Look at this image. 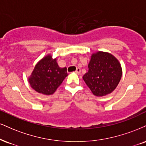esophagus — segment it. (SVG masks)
<instances>
[{
  "label": "esophagus",
  "instance_id": "obj_1",
  "mask_svg": "<svg viewBox=\"0 0 146 146\" xmlns=\"http://www.w3.org/2000/svg\"><path fill=\"white\" fill-rule=\"evenodd\" d=\"M80 72H81V69H80V68H77L76 71H75V73H76L77 74L80 75Z\"/></svg>",
  "mask_w": 146,
  "mask_h": 146
}]
</instances>
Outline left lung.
Wrapping results in <instances>:
<instances>
[{
    "instance_id": "8db88e82",
    "label": "left lung",
    "mask_w": 146,
    "mask_h": 146,
    "mask_svg": "<svg viewBox=\"0 0 146 146\" xmlns=\"http://www.w3.org/2000/svg\"><path fill=\"white\" fill-rule=\"evenodd\" d=\"M122 75L118 60L110 53L99 51L91 56L88 71L83 80L94 95L103 96L115 90Z\"/></svg>"
}]
</instances>
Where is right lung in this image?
Listing matches in <instances>:
<instances>
[{
  "label": "right lung",
  "mask_w": 146,
  "mask_h": 146,
  "mask_svg": "<svg viewBox=\"0 0 146 146\" xmlns=\"http://www.w3.org/2000/svg\"><path fill=\"white\" fill-rule=\"evenodd\" d=\"M56 60L48 54L36 63L29 78L31 86L36 92L44 95L54 94L68 75L66 68L60 67Z\"/></svg>",
  "instance_id": "add662e5"
}]
</instances>
